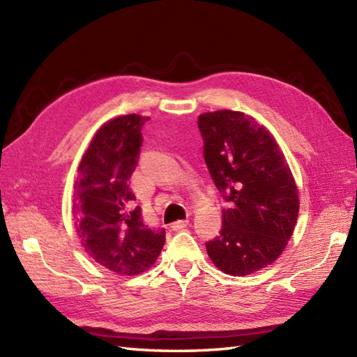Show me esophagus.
<instances>
[{
    "mask_svg": "<svg viewBox=\"0 0 357 357\" xmlns=\"http://www.w3.org/2000/svg\"><path fill=\"white\" fill-rule=\"evenodd\" d=\"M187 224H188V219H183V221H176V222H173V224H172V230H174V231L183 230L184 227H187Z\"/></svg>",
    "mask_w": 357,
    "mask_h": 357,
    "instance_id": "1",
    "label": "esophagus"
}]
</instances>
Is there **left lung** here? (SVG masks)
Segmentation results:
<instances>
[{"mask_svg": "<svg viewBox=\"0 0 357 357\" xmlns=\"http://www.w3.org/2000/svg\"><path fill=\"white\" fill-rule=\"evenodd\" d=\"M204 159L229 207L221 234L206 244L216 267L230 276L265 268L282 255L299 213V192L273 135L234 110L202 113Z\"/></svg>", "mask_w": 357, "mask_h": 357, "instance_id": "8db88e82", "label": "left lung"}]
</instances>
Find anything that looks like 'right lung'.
Masks as SVG:
<instances>
[{
	"mask_svg": "<svg viewBox=\"0 0 357 357\" xmlns=\"http://www.w3.org/2000/svg\"><path fill=\"white\" fill-rule=\"evenodd\" d=\"M149 116H116L98 128L78 165L73 184L75 230L95 262L121 276L149 270L164 247L165 231L150 230L135 206L128 181Z\"/></svg>",
	"mask_w": 357,
	"mask_h": 357,
	"instance_id": "add662e5",
	"label": "right lung"
}]
</instances>
